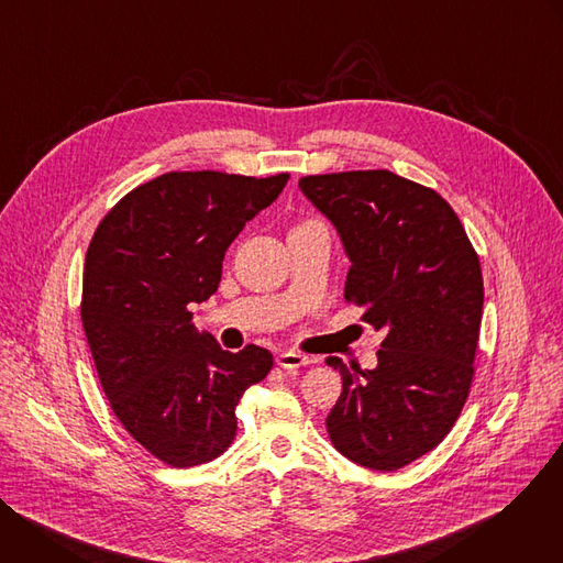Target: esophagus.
Returning <instances> with one entry per match:
<instances>
[{"label": "esophagus", "mask_w": 563, "mask_h": 563, "mask_svg": "<svg viewBox=\"0 0 563 563\" xmlns=\"http://www.w3.org/2000/svg\"><path fill=\"white\" fill-rule=\"evenodd\" d=\"M276 363L283 367V369H298V367H305L309 365V356L305 354H298V352H280L276 356Z\"/></svg>", "instance_id": "obj_1"}]
</instances>
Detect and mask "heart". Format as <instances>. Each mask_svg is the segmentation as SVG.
Wrapping results in <instances>:
<instances>
[{
    "instance_id": "1",
    "label": "heart",
    "mask_w": 563,
    "mask_h": 563,
    "mask_svg": "<svg viewBox=\"0 0 563 563\" xmlns=\"http://www.w3.org/2000/svg\"><path fill=\"white\" fill-rule=\"evenodd\" d=\"M307 222H313V220H307ZM300 224H305V222H300Z\"/></svg>"
}]
</instances>
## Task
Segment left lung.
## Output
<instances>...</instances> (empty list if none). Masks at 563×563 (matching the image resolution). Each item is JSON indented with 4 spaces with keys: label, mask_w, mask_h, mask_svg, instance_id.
I'll return each instance as SVG.
<instances>
[{
    "label": "left lung",
    "mask_w": 563,
    "mask_h": 563,
    "mask_svg": "<svg viewBox=\"0 0 563 563\" xmlns=\"http://www.w3.org/2000/svg\"><path fill=\"white\" fill-rule=\"evenodd\" d=\"M298 187L343 240L345 300L385 330L374 369L328 358L343 378L330 439L350 461L394 472L434 450L465 406L484 311L478 256L434 189L387 169L305 176Z\"/></svg>",
    "instance_id": "8db88e82"
}]
</instances>
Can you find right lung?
Listing matches in <instances>:
<instances>
[{
	"mask_svg": "<svg viewBox=\"0 0 563 563\" xmlns=\"http://www.w3.org/2000/svg\"><path fill=\"white\" fill-rule=\"evenodd\" d=\"M287 180L172 172L129 191L93 233L82 325L96 369L118 421L167 465L220 456L240 396L274 365L258 345L222 350L189 307L216 294L233 238Z\"/></svg>",
	"mask_w": 563,
	"mask_h": 563,
	"instance_id": "1",
	"label": "right lung"
}]
</instances>
